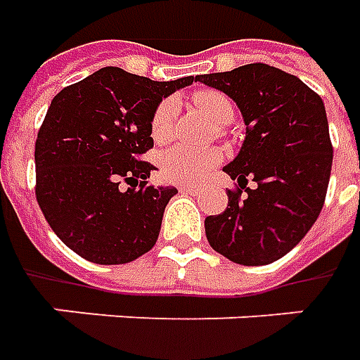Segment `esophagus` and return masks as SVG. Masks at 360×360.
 <instances>
[{"label": "esophagus", "instance_id": "34e87169", "mask_svg": "<svg viewBox=\"0 0 360 360\" xmlns=\"http://www.w3.org/2000/svg\"><path fill=\"white\" fill-rule=\"evenodd\" d=\"M180 192L198 193V192H200V188H198V186H180Z\"/></svg>", "mask_w": 360, "mask_h": 360}]
</instances>
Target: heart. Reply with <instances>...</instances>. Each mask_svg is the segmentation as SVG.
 <instances>
[{"label":"heart","instance_id":"b5f03b06","mask_svg":"<svg viewBox=\"0 0 360 360\" xmlns=\"http://www.w3.org/2000/svg\"><path fill=\"white\" fill-rule=\"evenodd\" d=\"M205 116L215 126H226L234 118V106L231 98L219 91H200L193 96ZM174 98L160 101L151 118V135L157 143H165L172 137L176 114ZM223 155L219 149H192L186 145H174L160 155V174L174 184H198L221 162Z\"/></svg>","mask_w":360,"mask_h":360}]
</instances>
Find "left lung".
<instances>
[{
    "mask_svg": "<svg viewBox=\"0 0 360 360\" xmlns=\"http://www.w3.org/2000/svg\"><path fill=\"white\" fill-rule=\"evenodd\" d=\"M195 79L231 96L246 126L240 151L223 167L238 188L221 215L205 219L207 240L234 264L267 266L304 238L323 207L333 160L323 101L267 63Z\"/></svg>",
    "mask_w": 360,
    "mask_h": 360,
    "instance_id": "1",
    "label": "left lung"
}]
</instances>
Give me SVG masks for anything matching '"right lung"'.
Segmentation results:
<instances>
[{
	"mask_svg": "<svg viewBox=\"0 0 360 360\" xmlns=\"http://www.w3.org/2000/svg\"><path fill=\"white\" fill-rule=\"evenodd\" d=\"M193 81H151L110 65L53 96L34 149L37 200L75 254L116 266L155 246L178 190L145 186L155 167L141 155L153 147L155 108ZM122 179L127 191L119 190Z\"/></svg>",
	"mask_w": 360,
	"mask_h": 360,
	"instance_id": "add662e5",
	"label": "right lung"
}]
</instances>
